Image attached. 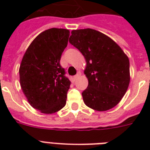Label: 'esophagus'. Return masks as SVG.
I'll return each instance as SVG.
<instances>
[{"label":"esophagus","instance_id":"obj_1","mask_svg":"<svg viewBox=\"0 0 150 150\" xmlns=\"http://www.w3.org/2000/svg\"><path fill=\"white\" fill-rule=\"evenodd\" d=\"M80 75H81V73L80 72H78L77 74H76V75H75V76H74V78H73V79H74V80H76L78 79V78L80 76Z\"/></svg>","mask_w":150,"mask_h":150}]
</instances>
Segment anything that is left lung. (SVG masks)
Instances as JSON below:
<instances>
[{
  "mask_svg": "<svg viewBox=\"0 0 150 150\" xmlns=\"http://www.w3.org/2000/svg\"><path fill=\"white\" fill-rule=\"evenodd\" d=\"M69 43L86 61L84 73L89 84L82 93L85 104L98 111L115 107L130 82L127 55L109 36L95 29L72 30Z\"/></svg>",
  "mask_w": 150,
  "mask_h": 150,
  "instance_id": "obj_1",
  "label": "left lung"
}]
</instances>
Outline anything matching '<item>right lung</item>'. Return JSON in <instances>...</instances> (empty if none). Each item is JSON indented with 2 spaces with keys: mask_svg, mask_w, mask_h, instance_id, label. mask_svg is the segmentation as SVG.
<instances>
[{
  "mask_svg": "<svg viewBox=\"0 0 150 150\" xmlns=\"http://www.w3.org/2000/svg\"><path fill=\"white\" fill-rule=\"evenodd\" d=\"M69 34L65 29L43 31L29 46L20 64L22 92L29 104L43 114H54L66 104L71 82L60 60Z\"/></svg>",
  "mask_w": 150,
  "mask_h": 150,
  "instance_id": "1",
  "label": "right lung"
}]
</instances>
